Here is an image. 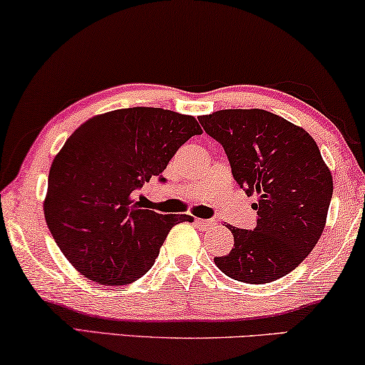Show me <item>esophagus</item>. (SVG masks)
Wrapping results in <instances>:
<instances>
[{
  "label": "esophagus",
  "instance_id": "1",
  "mask_svg": "<svg viewBox=\"0 0 365 365\" xmlns=\"http://www.w3.org/2000/svg\"><path fill=\"white\" fill-rule=\"evenodd\" d=\"M196 224L202 229H209L216 224V221H212V219H196Z\"/></svg>",
  "mask_w": 365,
  "mask_h": 365
}]
</instances>
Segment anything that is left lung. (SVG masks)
<instances>
[{
  "label": "left lung",
  "mask_w": 365,
  "mask_h": 365,
  "mask_svg": "<svg viewBox=\"0 0 365 365\" xmlns=\"http://www.w3.org/2000/svg\"><path fill=\"white\" fill-rule=\"evenodd\" d=\"M197 119L224 148L236 182L257 197V226L247 231L226 224L234 247L214 262L247 284L286 276L317 244L332 199V176L316 141L264 109H222Z\"/></svg>",
  "instance_id": "left-lung-1"
}]
</instances>
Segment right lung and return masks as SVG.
Masks as SVG:
<instances>
[{
  "label": "right lung",
  "instance_id": "add662e5",
  "mask_svg": "<svg viewBox=\"0 0 365 365\" xmlns=\"http://www.w3.org/2000/svg\"><path fill=\"white\" fill-rule=\"evenodd\" d=\"M196 119L161 108H126L88 119L49 169L44 217L69 262L91 281L123 286L143 277L173 226L187 214L143 209L134 194L163 171Z\"/></svg>",
  "mask_w": 365,
  "mask_h": 365
}]
</instances>
